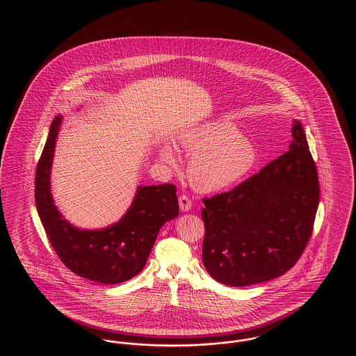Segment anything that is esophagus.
<instances>
[{
  "instance_id": "34e87169",
  "label": "esophagus",
  "mask_w": 356,
  "mask_h": 356,
  "mask_svg": "<svg viewBox=\"0 0 356 356\" xmlns=\"http://www.w3.org/2000/svg\"><path fill=\"white\" fill-rule=\"evenodd\" d=\"M179 207L181 209V212H188L192 208V202L186 197V195L179 197Z\"/></svg>"
}]
</instances>
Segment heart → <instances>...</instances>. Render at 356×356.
Segmentation results:
<instances>
[{
	"label": "heart",
	"instance_id": "heart-1",
	"mask_svg": "<svg viewBox=\"0 0 356 356\" xmlns=\"http://www.w3.org/2000/svg\"><path fill=\"white\" fill-rule=\"evenodd\" d=\"M176 145L186 153L188 180L200 193H219L244 180L257 161L254 143L231 121H209L181 132ZM159 157L176 167L177 154L168 143L159 145Z\"/></svg>",
	"mask_w": 356,
	"mask_h": 356
}]
</instances>
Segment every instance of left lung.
Listing matches in <instances>:
<instances>
[{"mask_svg": "<svg viewBox=\"0 0 356 356\" xmlns=\"http://www.w3.org/2000/svg\"><path fill=\"white\" fill-rule=\"evenodd\" d=\"M287 152L234 191L204 200L203 263L216 282L245 287L282 276L303 254L319 205L318 170L293 120Z\"/></svg>", "mask_w": 356, "mask_h": 356, "instance_id": "8db88e82", "label": "left lung"}]
</instances>
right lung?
Instances as JSON below:
<instances>
[{
    "label": "right lung",
    "mask_w": 356,
    "mask_h": 356,
    "mask_svg": "<svg viewBox=\"0 0 356 356\" xmlns=\"http://www.w3.org/2000/svg\"><path fill=\"white\" fill-rule=\"evenodd\" d=\"M63 116L53 120L35 170V207L51 247L69 270L102 284H118L143 271L160 228L179 215L176 186H138L121 219L88 229L73 225L56 207L51 165Z\"/></svg>",
    "instance_id": "obj_1"
}]
</instances>
